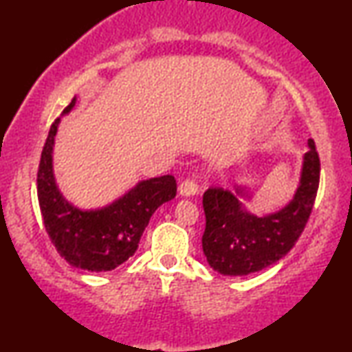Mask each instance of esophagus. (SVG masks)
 Instances as JSON below:
<instances>
[{
	"mask_svg": "<svg viewBox=\"0 0 352 352\" xmlns=\"http://www.w3.org/2000/svg\"><path fill=\"white\" fill-rule=\"evenodd\" d=\"M199 189H200V186H199V182H197L195 177H189V179L182 181L179 184V194L184 197L195 195L197 192H199Z\"/></svg>",
	"mask_w": 352,
	"mask_h": 352,
	"instance_id": "esophagus-1",
	"label": "esophagus"
}]
</instances>
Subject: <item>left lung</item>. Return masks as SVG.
I'll use <instances>...</instances> for the list:
<instances>
[{
    "label": "left lung",
    "instance_id": "8db88e82",
    "mask_svg": "<svg viewBox=\"0 0 352 352\" xmlns=\"http://www.w3.org/2000/svg\"><path fill=\"white\" fill-rule=\"evenodd\" d=\"M320 179L316 142L309 139L300 187L278 213L256 218L243 210L237 195L223 187L204 194L206 226L201 247L206 261L224 276H247L282 259L300 239L314 206ZM243 195V190L239 189Z\"/></svg>",
    "mask_w": 352,
    "mask_h": 352
}]
</instances>
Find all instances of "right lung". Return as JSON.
I'll list each match as a JSON object with an SVG mask.
<instances>
[{
    "label": "right lung",
    "instance_id": "1",
    "mask_svg": "<svg viewBox=\"0 0 352 352\" xmlns=\"http://www.w3.org/2000/svg\"><path fill=\"white\" fill-rule=\"evenodd\" d=\"M75 98L64 109L70 112ZM59 118L47 133L38 166L36 189L40 211L57 253L74 267L91 272L112 271L133 256L151 216L176 197L175 176L142 181L107 208L81 211L62 199L52 175V146Z\"/></svg>",
    "mask_w": 352,
    "mask_h": 352
}]
</instances>
